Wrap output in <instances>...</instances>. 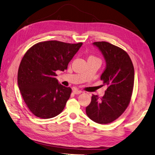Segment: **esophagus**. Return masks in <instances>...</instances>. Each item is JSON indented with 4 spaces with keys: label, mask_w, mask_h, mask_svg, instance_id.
<instances>
[{
    "label": "esophagus",
    "mask_w": 155,
    "mask_h": 155,
    "mask_svg": "<svg viewBox=\"0 0 155 155\" xmlns=\"http://www.w3.org/2000/svg\"><path fill=\"white\" fill-rule=\"evenodd\" d=\"M73 93H74V94H75V95H79L81 93H82V91L78 90V89H73Z\"/></svg>",
    "instance_id": "1"
}]
</instances>
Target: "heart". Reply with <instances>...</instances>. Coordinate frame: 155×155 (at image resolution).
<instances>
[{"label":"heart","mask_w":155,"mask_h":155,"mask_svg":"<svg viewBox=\"0 0 155 155\" xmlns=\"http://www.w3.org/2000/svg\"><path fill=\"white\" fill-rule=\"evenodd\" d=\"M88 58H96V59H97V58H95V56H90V57Z\"/></svg>","instance_id":"1"}]
</instances>
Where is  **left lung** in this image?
Segmentation results:
<instances>
[{"instance_id": "obj_1", "label": "left lung", "mask_w": 155, "mask_h": 155, "mask_svg": "<svg viewBox=\"0 0 155 155\" xmlns=\"http://www.w3.org/2000/svg\"><path fill=\"white\" fill-rule=\"evenodd\" d=\"M93 45L105 58L106 67L100 78L108 88L101 98L92 95L86 113L95 122L106 124L122 115L130 104L135 71L130 56L124 49L104 41L95 42Z\"/></svg>"}]
</instances>
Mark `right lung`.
<instances>
[{
  "instance_id": "1",
  "label": "right lung",
  "mask_w": 155,
  "mask_h": 155,
  "mask_svg": "<svg viewBox=\"0 0 155 155\" xmlns=\"http://www.w3.org/2000/svg\"><path fill=\"white\" fill-rule=\"evenodd\" d=\"M82 42L57 40L40 42L27 50L18 71V84L23 100L35 116L54 117L64 110L71 88L55 78L57 71H64Z\"/></svg>"
}]
</instances>
